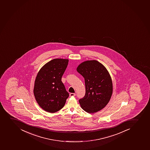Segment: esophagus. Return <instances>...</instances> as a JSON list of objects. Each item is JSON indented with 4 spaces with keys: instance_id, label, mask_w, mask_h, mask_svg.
<instances>
[{
    "instance_id": "esophagus-1",
    "label": "esophagus",
    "mask_w": 150,
    "mask_h": 150,
    "mask_svg": "<svg viewBox=\"0 0 150 150\" xmlns=\"http://www.w3.org/2000/svg\"><path fill=\"white\" fill-rule=\"evenodd\" d=\"M70 96H76V94L75 93H71L69 94Z\"/></svg>"
}]
</instances>
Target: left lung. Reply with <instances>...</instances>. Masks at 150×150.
Returning <instances> with one entry per match:
<instances>
[{"label":"left lung","mask_w":150,"mask_h":150,"mask_svg":"<svg viewBox=\"0 0 150 150\" xmlns=\"http://www.w3.org/2000/svg\"><path fill=\"white\" fill-rule=\"evenodd\" d=\"M85 79L86 93L79 100L81 108L88 113L99 111L109 102L113 93L111 77L108 70L97 60H87L77 68Z\"/></svg>","instance_id":"1"}]
</instances>
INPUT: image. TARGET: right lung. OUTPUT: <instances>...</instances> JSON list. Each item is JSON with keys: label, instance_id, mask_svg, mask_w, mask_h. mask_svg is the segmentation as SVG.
Wrapping results in <instances>:
<instances>
[{"label": "right lung", "instance_id": "obj_1", "mask_svg": "<svg viewBox=\"0 0 150 150\" xmlns=\"http://www.w3.org/2000/svg\"><path fill=\"white\" fill-rule=\"evenodd\" d=\"M68 61L54 59L46 63L37 74L33 93L38 105L45 111L54 113L60 110L69 96L62 81Z\"/></svg>", "mask_w": 150, "mask_h": 150}]
</instances>
